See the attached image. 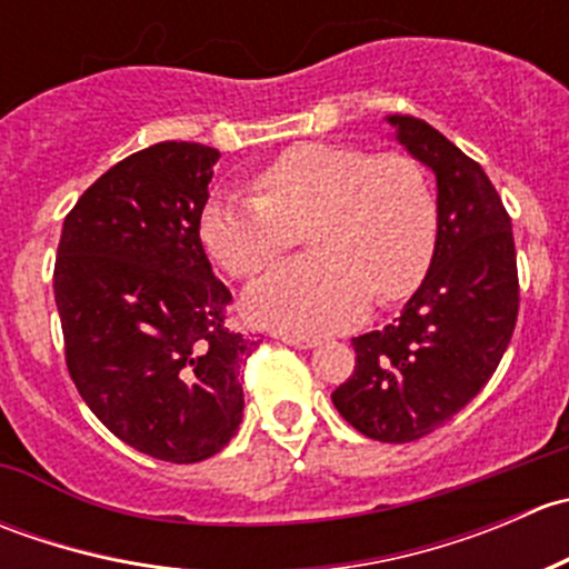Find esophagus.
Masks as SVG:
<instances>
[{
  "label": "esophagus",
  "instance_id": "obj_1",
  "mask_svg": "<svg viewBox=\"0 0 569 569\" xmlns=\"http://www.w3.org/2000/svg\"><path fill=\"white\" fill-rule=\"evenodd\" d=\"M280 341L289 343V347H297V349H313L317 347V338H308V336H278Z\"/></svg>",
  "mask_w": 569,
  "mask_h": 569
}]
</instances>
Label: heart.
I'll return each instance as SVG.
<instances>
[{"label":"heart","mask_w":569,"mask_h":569,"mask_svg":"<svg viewBox=\"0 0 569 569\" xmlns=\"http://www.w3.org/2000/svg\"><path fill=\"white\" fill-rule=\"evenodd\" d=\"M252 192L217 189L198 237L211 261L248 278L295 244L302 261L252 280L242 308L256 325L319 336L352 325L369 300L391 302L421 280L435 248L438 206L416 159L338 142H302L252 176Z\"/></svg>","instance_id":"obj_1"}]
</instances>
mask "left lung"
<instances>
[{
    "label": "left lung",
    "instance_id": "left-lung-1",
    "mask_svg": "<svg viewBox=\"0 0 569 569\" xmlns=\"http://www.w3.org/2000/svg\"><path fill=\"white\" fill-rule=\"evenodd\" d=\"M393 140L438 183L427 278L382 330L352 338L355 375L332 391L343 421L380 443L443 427L501 363L518 321L512 220L485 170L412 114H386Z\"/></svg>",
    "mask_w": 569,
    "mask_h": 569
}]
</instances>
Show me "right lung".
<instances>
[{"instance_id":"1","label":"right lung","mask_w":569,"mask_h":569,"mask_svg":"<svg viewBox=\"0 0 569 569\" xmlns=\"http://www.w3.org/2000/svg\"><path fill=\"white\" fill-rule=\"evenodd\" d=\"M220 151L157 142L109 168L62 222L54 300L84 405L131 449L200 462L242 423L231 291L198 237Z\"/></svg>"}]
</instances>
